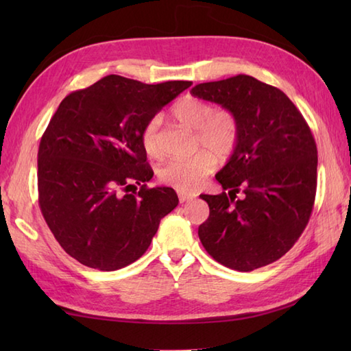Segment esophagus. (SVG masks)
Instances as JSON below:
<instances>
[{
  "label": "esophagus",
  "mask_w": 351,
  "mask_h": 351,
  "mask_svg": "<svg viewBox=\"0 0 351 351\" xmlns=\"http://www.w3.org/2000/svg\"><path fill=\"white\" fill-rule=\"evenodd\" d=\"M178 197H180V202L184 204V202H187V200H190V199H193V197H196V195H195V193L178 191Z\"/></svg>",
  "instance_id": "34e87169"
}]
</instances>
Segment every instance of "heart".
I'll return each instance as SVG.
<instances>
[{
    "label": "heart",
    "instance_id": "obj_1",
    "mask_svg": "<svg viewBox=\"0 0 351 351\" xmlns=\"http://www.w3.org/2000/svg\"><path fill=\"white\" fill-rule=\"evenodd\" d=\"M178 122L196 130V141L219 156H228L235 151L240 140V122L234 111L213 108L211 104L195 96H185L170 110ZM160 119L154 117L141 131V145L149 156L162 154ZM204 149L189 158H173L158 169L160 181L178 190H193L211 173L215 167V156Z\"/></svg>",
    "mask_w": 351,
    "mask_h": 351
}]
</instances>
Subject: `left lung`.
Wrapping results in <instances>:
<instances>
[{
  "mask_svg": "<svg viewBox=\"0 0 351 351\" xmlns=\"http://www.w3.org/2000/svg\"><path fill=\"white\" fill-rule=\"evenodd\" d=\"M191 95L234 111L240 122L235 151L215 175L228 193L200 195L210 206L200 243L232 270L271 264L299 240L314 208L318 156L311 128L278 87L243 73L197 84Z\"/></svg>",
  "mask_w": 351,
  "mask_h": 351,
  "instance_id": "8db88e82",
  "label": "left lung"
}]
</instances>
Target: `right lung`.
Returning a JSON list of instances; mask_svg holds the SVG:
<instances>
[{"label": "right lung", "instance_id": "right-lung-1", "mask_svg": "<svg viewBox=\"0 0 351 351\" xmlns=\"http://www.w3.org/2000/svg\"><path fill=\"white\" fill-rule=\"evenodd\" d=\"M191 84L108 75L66 96L51 117L37 154L39 205L78 263L101 271L132 264L176 208L173 189L146 185L154 171L141 131Z\"/></svg>", "mask_w": 351, "mask_h": 351}]
</instances>
